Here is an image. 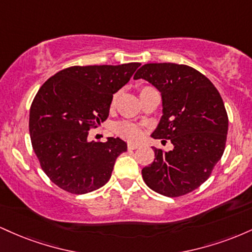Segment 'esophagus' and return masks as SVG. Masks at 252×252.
Here are the masks:
<instances>
[{"mask_svg":"<svg viewBox=\"0 0 252 252\" xmlns=\"http://www.w3.org/2000/svg\"><path fill=\"white\" fill-rule=\"evenodd\" d=\"M138 147H140V144H137V143H129L128 144V149H130V150L137 149Z\"/></svg>","mask_w":252,"mask_h":252,"instance_id":"esophagus-1","label":"esophagus"}]
</instances>
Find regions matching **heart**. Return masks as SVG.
<instances>
[{"label":"heart","instance_id":"obj_1","mask_svg":"<svg viewBox=\"0 0 252 252\" xmlns=\"http://www.w3.org/2000/svg\"><path fill=\"white\" fill-rule=\"evenodd\" d=\"M148 89H150V88H143L142 90H141V92L146 91V90H148ZM115 100H116V96H115L114 99H112V105L115 104ZM116 130H117L118 134L122 135L124 138H126V140H130V141L138 140V138L141 137V135H142L141 129L138 128L136 124L130 123V122H120L116 126Z\"/></svg>","mask_w":252,"mask_h":252}]
</instances>
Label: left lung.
<instances>
[{
	"label": "left lung",
	"instance_id": "obj_1",
	"mask_svg": "<svg viewBox=\"0 0 252 252\" xmlns=\"http://www.w3.org/2000/svg\"><path fill=\"white\" fill-rule=\"evenodd\" d=\"M134 79H144L161 92L162 116L153 138L169 140L173 148H154L155 160L142 169L147 186L166 196H180L209 179L221 158L228 118L218 90L187 65L146 63Z\"/></svg>",
	"mask_w": 252,
	"mask_h": 252
}]
</instances>
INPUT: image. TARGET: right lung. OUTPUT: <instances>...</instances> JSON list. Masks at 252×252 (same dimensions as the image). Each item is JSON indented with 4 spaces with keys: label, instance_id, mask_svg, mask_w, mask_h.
Listing matches in <instances>:
<instances>
[{
    "label": "right lung",
    "instance_id": "add662e5",
    "mask_svg": "<svg viewBox=\"0 0 252 252\" xmlns=\"http://www.w3.org/2000/svg\"><path fill=\"white\" fill-rule=\"evenodd\" d=\"M140 65L72 66L37 91L30 111L32 146L42 170L58 187L85 194L109 181L126 142L120 137L89 142V130L108 118L114 94Z\"/></svg>",
    "mask_w": 252,
    "mask_h": 252
}]
</instances>
